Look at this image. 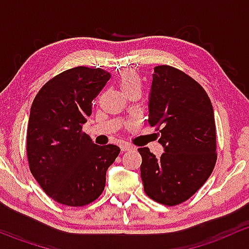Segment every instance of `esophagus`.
Returning a JSON list of instances; mask_svg holds the SVG:
<instances>
[{
  "instance_id": "1",
  "label": "esophagus",
  "mask_w": 249,
  "mask_h": 249,
  "mask_svg": "<svg viewBox=\"0 0 249 249\" xmlns=\"http://www.w3.org/2000/svg\"><path fill=\"white\" fill-rule=\"evenodd\" d=\"M131 149H134V147L130 144H127V143H123V144H120V150H122L123 153L127 152V150H131Z\"/></svg>"
}]
</instances>
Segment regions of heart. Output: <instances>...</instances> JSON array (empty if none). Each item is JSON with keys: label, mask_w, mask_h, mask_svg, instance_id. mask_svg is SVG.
Returning a JSON list of instances; mask_svg holds the SVG:
<instances>
[{"label": "heart", "mask_w": 249, "mask_h": 249, "mask_svg": "<svg viewBox=\"0 0 249 249\" xmlns=\"http://www.w3.org/2000/svg\"><path fill=\"white\" fill-rule=\"evenodd\" d=\"M118 85L125 95L131 91H141V89H142V83H141L140 77L137 76L136 72L131 71V70H126L119 74Z\"/></svg>", "instance_id": "obj_1"}]
</instances>
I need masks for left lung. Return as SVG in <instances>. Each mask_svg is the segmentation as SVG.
Returning a JSON list of instances; mask_svg holds the SVG:
<instances>
[{
  "label": "left lung",
  "instance_id": "8db88e82",
  "mask_svg": "<svg viewBox=\"0 0 249 249\" xmlns=\"http://www.w3.org/2000/svg\"><path fill=\"white\" fill-rule=\"evenodd\" d=\"M148 123L164 145L155 157L139 148L144 193L154 201L177 206L187 201L214 169L217 136L213 107L205 89L192 77L169 65L154 67Z\"/></svg>",
  "mask_w": 249,
  "mask_h": 249
}]
</instances>
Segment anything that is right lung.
Segmentation results:
<instances>
[{
  "label": "right lung",
  "instance_id": "add662e5",
  "mask_svg": "<svg viewBox=\"0 0 249 249\" xmlns=\"http://www.w3.org/2000/svg\"><path fill=\"white\" fill-rule=\"evenodd\" d=\"M110 74L78 66L48 80L32 102L26 136L30 171L48 196L71 207L99 199L106 171L119 155L114 144L97 145L83 131L92 100Z\"/></svg>",
  "mask_w": 249,
  "mask_h": 249
}]
</instances>
